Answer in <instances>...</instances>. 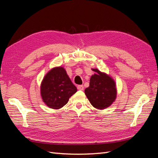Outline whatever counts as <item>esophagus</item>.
I'll return each instance as SVG.
<instances>
[{
	"label": "esophagus",
	"mask_w": 158,
	"mask_h": 158,
	"mask_svg": "<svg viewBox=\"0 0 158 158\" xmlns=\"http://www.w3.org/2000/svg\"><path fill=\"white\" fill-rule=\"evenodd\" d=\"M77 88H78V90H81V91L84 90V86H83L82 85H78Z\"/></svg>",
	"instance_id": "obj_1"
}]
</instances>
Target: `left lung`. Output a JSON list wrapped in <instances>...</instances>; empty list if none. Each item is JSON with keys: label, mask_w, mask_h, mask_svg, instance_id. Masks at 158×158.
<instances>
[{"label": "left lung", "mask_w": 158, "mask_h": 158, "mask_svg": "<svg viewBox=\"0 0 158 158\" xmlns=\"http://www.w3.org/2000/svg\"><path fill=\"white\" fill-rule=\"evenodd\" d=\"M96 74L91 76L89 86L85 89V94L92 106L98 109H104L111 106L117 98L114 80L98 69H92Z\"/></svg>", "instance_id": "left-lung-1"}]
</instances>
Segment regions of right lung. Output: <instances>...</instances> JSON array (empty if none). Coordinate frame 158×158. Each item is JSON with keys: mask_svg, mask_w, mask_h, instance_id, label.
<instances>
[{"mask_svg": "<svg viewBox=\"0 0 158 158\" xmlns=\"http://www.w3.org/2000/svg\"><path fill=\"white\" fill-rule=\"evenodd\" d=\"M76 92L77 88L62 66L50 70L44 76L40 86L43 102L47 106L54 109L65 106L69 98Z\"/></svg>", "mask_w": 158, "mask_h": 158, "instance_id": "obj_1", "label": "right lung"}]
</instances>
